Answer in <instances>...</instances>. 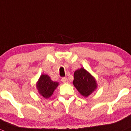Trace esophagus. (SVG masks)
<instances>
[{"mask_svg": "<svg viewBox=\"0 0 131 131\" xmlns=\"http://www.w3.org/2000/svg\"><path fill=\"white\" fill-rule=\"evenodd\" d=\"M62 82H63V83H68L69 81H68V79L67 78H62Z\"/></svg>", "mask_w": 131, "mask_h": 131, "instance_id": "34e87169", "label": "esophagus"}]
</instances>
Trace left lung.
I'll list each match as a JSON object with an SVG mask.
<instances>
[{
    "label": "left lung",
    "mask_w": 131,
    "mask_h": 131,
    "mask_svg": "<svg viewBox=\"0 0 131 131\" xmlns=\"http://www.w3.org/2000/svg\"><path fill=\"white\" fill-rule=\"evenodd\" d=\"M73 83L80 94L85 98L95 91L98 87L95 78L83 68L74 71Z\"/></svg>",
    "instance_id": "left-lung-1"
}]
</instances>
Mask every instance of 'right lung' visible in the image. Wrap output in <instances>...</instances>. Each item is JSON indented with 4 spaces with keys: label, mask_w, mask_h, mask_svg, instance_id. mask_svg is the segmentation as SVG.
Wrapping results in <instances>:
<instances>
[{
    "label": "right lung",
    "mask_w": 131,
    "mask_h": 131,
    "mask_svg": "<svg viewBox=\"0 0 131 131\" xmlns=\"http://www.w3.org/2000/svg\"><path fill=\"white\" fill-rule=\"evenodd\" d=\"M59 85L57 82H53L48 74H41L38 78L36 87L40 95L46 99L50 98Z\"/></svg>",
    "instance_id": "add662e5"
}]
</instances>
